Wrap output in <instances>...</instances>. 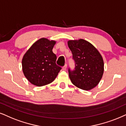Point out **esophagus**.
<instances>
[{
	"instance_id": "obj_1",
	"label": "esophagus",
	"mask_w": 126,
	"mask_h": 126,
	"mask_svg": "<svg viewBox=\"0 0 126 126\" xmlns=\"http://www.w3.org/2000/svg\"><path fill=\"white\" fill-rule=\"evenodd\" d=\"M67 64H66L64 65V66L63 67V68H62V69H63V70H66V68H67Z\"/></svg>"
}]
</instances>
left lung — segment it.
I'll use <instances>...</instances> for the list:
<instances>
[{
	"label": "left lung",
	"mask_w": 126,
	"mask_h": 126,
	"mask_svg": "<svg viewBox=\"0 0 126 126\" xmlns=\"http://www.w3.org/2000/svg\"><path fill=\"white\" fill-rule=\"evenodd\" d=\"M67 44L75 62L74 70L68 68L71 82L81 90H92L102 77L104 71L102 57L94 46L84 39L70 40Z\"/></svg>",
	"instance_id": "1"
}]
</instances>
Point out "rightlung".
<instances>
[{"mask_svg": "<svg viewBox=\"0 0 126 126\" xmlns=\"http://www.w3.org/2000/svg\"><path fill=\"white\" fill-rule=\"evenodd\" d=\"M55 41L42 38L36 41L24 55L22 67L25 77L38 87L53 82L62 68L56 64L52 49Z\"/></svg>", "mask_w": 126, "mask_h": 126, "instance_id": "add662e5", "label": "right lung"}]
</instances>
